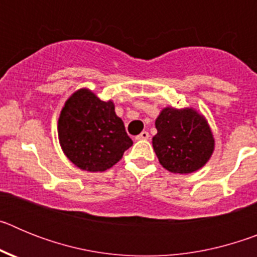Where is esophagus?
I'll use <instances>...</instances> for the list:
<instances>
[{
	"label": "esophagus",
	"mask_w": 257,
	"mask_h": 257,
	"mask_svg": "<svg viewBox=\"0 0 257 257\" xmlns=\"http://www.w3.org/2000/svg\"><path fill=\"white\" fill-rule=\"evenodd\" d=\"M136 140H148L149 139V134L147 133V131H143L142 134H140V135H138L135 138Z\"/></svg>",
	"instance_id": "obj_1"
}]
</instances>
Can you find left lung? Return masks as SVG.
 I'll return each instance as SVG.
<instances>
[{"instance_id": "left-lung-1", "label": "left lung", "mask_w": 257, "mask_h": 257, "mask_svg": "<svg viewBox=\"0 0 257 257\" xmlns=\"http://www.w3.org/2000/svg\"><path fill=\"white\" fill-rule=\"evenodd\" d=\"M156 128L153 149L166 170L189 174L210 160L215 143L212 133L196 110L165 108L156 119Z\"/></svg>"}]
</instances>
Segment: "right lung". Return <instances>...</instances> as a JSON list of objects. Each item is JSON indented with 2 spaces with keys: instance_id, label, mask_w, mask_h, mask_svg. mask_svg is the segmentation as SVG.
<instances>
[{
  "instance_id": "1",
  "label": "right lung",
  "mask_w": 257,
  "mask_h": 257,
  "mask_svg": "<svg viewBox=\"0 0 257 257\" xmlns=\"http://www.w3.org/2000/svg\"><path fill=\"white\" fill-rule=\"evenodd\" d=\"M59 140L65 156L85 171H105L133 145L112 101L86 88L74 92L61 110Z\"/></svg>"
}]
</instances>
